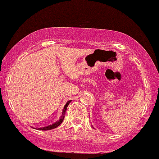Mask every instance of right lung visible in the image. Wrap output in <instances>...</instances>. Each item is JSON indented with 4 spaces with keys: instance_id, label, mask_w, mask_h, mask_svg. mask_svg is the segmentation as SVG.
Returning a JSON list of instances; mask_svg holds the SVG:
<instances>
[{
    "instance_id": "right-lung-1",
    "label": "right lung",
    "mask_w": 159,
    "mask_h": 159,
    "mask_svg": "<svg viewBox=\"0 0 159 159\" xmlns=\"http://www.w3.org/2000/svg\"><path fill=\"white\" fill-rule=\"evenodd\" d=\"M71 102V100H69L66 103L65 106H64L63 109H62V116H60V118L57 121H56L55 123L52 124V125H48V126H46V127H43V128H34V129H37V130H52V129H54L56 128H57V127L59 126V125H60L61 123H62V121H63V119L64 118H65V114H66V109H67V107L68 106H69V104Z\"/></svg>"
}]
</instances>
